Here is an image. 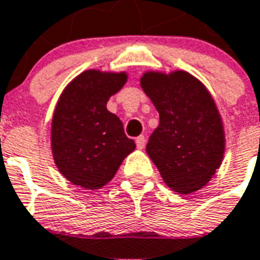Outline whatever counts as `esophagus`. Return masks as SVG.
Masks as SVG:
<instances>
[{
	"mask_svg": "<svg viewBox=\"0 0 260 260\" xmlns=\"http://www.w3.org/2000/svg\"><path fill=\"white\" fill-rule=\"evenodd\" d=\"M145 145H146L145 136H138V138H136V147H138L139 150H142L143 147H145Z\"/></svg>",
	"mask_w": 260,
	"mask_h": 260,
	"instance_id": "34e87169",
	"label": "esophagus"
}]
</instances>
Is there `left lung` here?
Masks as SVG:
<instances>
[{"mask_svg":"<svg viewBox=\"0 0 260 260\" xmlns=\"http://www.w3.org/2000/svg\"><path fill=\"white\" fill-rule=\"evenodd\" d=\"M140 86L159 114L146 151L165 184L184 196L205 187L222 164L226 147L212 95L183 70L145 71Z\"/></svg>","mask_w":260,"mask_h":260,"instance_id":"8db88e82","label":"left lung"}]
</instances>
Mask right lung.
Wrapping results in <instances>:
<instances>
[{
  "label": "right lung",
  "instance_id": "obj_1",
  "mask_svg": "<svg viewBox=\"0 0 260 260\" xmlns=\"http://www.w3.org/2000/svg\"><path fill=\"white\" fill-rule=\"evenodd\" d=\"M126 71H82L59 96L51 124V149L59 172L76 186L98 190L114 178L136 145L107 102L125 85Z\"/></svg>",
  "mask_w": 260,
  "mask_h": 260
}]
</instances>
